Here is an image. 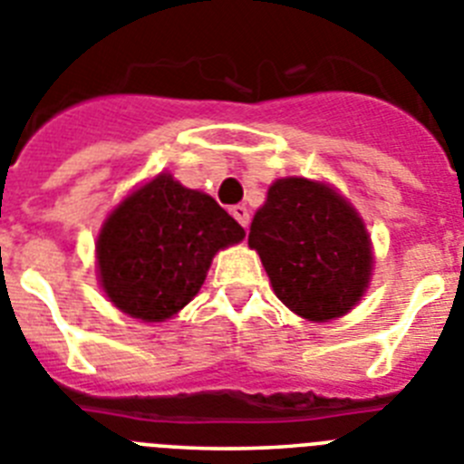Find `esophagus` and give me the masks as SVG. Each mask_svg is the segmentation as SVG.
Returning <instances> with one entry per match:
<instances>
[{"mask_svg": "<svg viewBox=\"0 0 464 464\" xmlns=\"http://www.w3.org/2000/svg\"><path fill=\"white\" fill-rule=\"evenodd\" d=\"M229 213L235 216L237 223L241 225L244 229H248V223H251V213H248V208L244 207V204H237V207L229 208Z\"/></svg>", "mask_w": 464, "mask_h": 464, "instance_id": "esophagus-1", "label": "esophagus"}]
</instances>
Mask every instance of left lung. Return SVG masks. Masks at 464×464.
Wrapping results in <instances>:
<instances>
[{
	"instance_id": "obj_1",
	"label": "left lung",
	"mask_w": 464,
	"mask_h": 464,
	"mask_svg": "<svg viewBox=\"0 0 464 464\" xmlns=\"http://www.w3.org/2000/svg\"><path fill=\"white\" fill-rule=\"evenodd\" d=\"M248 244L260 253L276 297L309 321L343 315L370 283L367 229L325 183L278 179L253 218Z\"/></svg>"
}]
</instances>
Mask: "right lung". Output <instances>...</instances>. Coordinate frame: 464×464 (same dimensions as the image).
Masks as SVG:
<instances>
[{
  "instance_id": "obj_1",
  "label": "right lung",
  "mask_w": 464,
  "mask_h": 464,
  "mask_svg": "<svg viewBox=\"0 0 464 464\" xmlns=\"http://www.w3.org/2000/svg\"><path fill=\"white\" fill-rule=\"evenodd\" d=\"M244 237V227L213 197L160 174L127 197L102 227V288L127 315L167 321L202 288L213 256Z\"/></svg>"
}]
</instances>
